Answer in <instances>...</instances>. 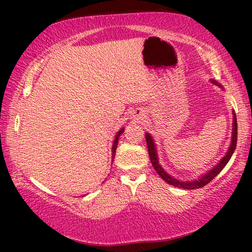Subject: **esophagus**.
<instances>
[{
    "label": "esophagus",
    "mask_w": 252,
    "mask_h": 252,
    "mask_svg": "<svg viewBox=\"0 0 252 252\" xmlns=\"http://www.w3.org/2000/svg\"><path fill=\"white\" fill-rule=\"evenodd\" d=\"M143 116H144V114H142V112H139V111H138V112H135L133 117H134V119H136V120H142Z\"/></svg>",
    "instance_id": "esophagus-1"
}]
</instances>
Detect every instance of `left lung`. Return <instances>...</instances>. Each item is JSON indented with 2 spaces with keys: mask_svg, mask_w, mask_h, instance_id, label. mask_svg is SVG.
<instances>
[{
  "mask_svg": "<svg viewBox=\"0 0 252 252\" xmlns=\"http://www.w3.org/2000/svg\"><path fill=\"white\" fill-rule=\"evenodd\" d=\"M211 82L213 84L218 85V87H221V85L217 82L215 80H211ZM222 88V87H221ZM232 114H233V122H232V136H231V144H230V147L228 149L227 153H225V156L222 158L219 161V163L216 165V167H213L210 171L207 172L206 174H203L202 177H200L197 180H193V181H181V180H178V179L173 178L168 174L167 172L164 171L163 169H162L161 165L159 164V159H158V155H157V150H156V144L155 141H153L152 136L146 133V140H147V146H148V152H149V157H150V160H151V163L153 165V168H155L156 171L158 172V174L163 179V180L169 183V185H171L173 187H178V188H181V189H187V190H191V189H199V188H202L206 185H208L209 182H210L213 178H216L218 174L220 173L221 170H222L227 163L229 162V160L231 159V157L233 155V151L236 150V147H237V134H238V126H237V117H236V113H234V111H232Z\"/></svg>",
  "mask_w": 252,
  "mask_h": 252,
  "instance_id": "left-lung-1",
  "label": "left lung"
}]
</instances>
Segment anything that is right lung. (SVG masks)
<instances>
[{
	"instance_id": "1",
	"label": "right lung",
	"mask_w": 252,
	"mask_h": 252,
	"mask_svg": "<svg viewBox=\"0 0 252 252\" xmlns=\"http://www.w3.org/2000/svg\"><path fill=\"white\" fill-rule=\"evenodd\" d=\"M125 131V129H122L118 132L116 138H114V141H113V146H112V162H113V159L114 157H116V150H117V147H118V141H119V136H120L122 134V132Z\"/></svg>"
}]
</instances>
